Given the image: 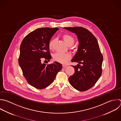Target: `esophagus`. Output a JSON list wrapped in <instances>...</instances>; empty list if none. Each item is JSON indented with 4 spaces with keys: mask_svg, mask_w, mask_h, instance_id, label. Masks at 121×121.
I'll return each mask as SVG.
<instances>
[{
    "mask_svg": "<svg viewBox=\"0 0 121 121\" xmlns=\"http://www.w3.org/2000/svg\"><path fill=\"white\" fill-rule=\"evenodd\" d=\"M67 67V66H66V65H62V69H64L66 68Z\"/></svg>",
    "mask_w": 121,
    "mask_h": 121,
    "instance_id": "esophagus-1",
    "label": "esophagus"
}]
</instances>
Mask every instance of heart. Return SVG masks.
I'll return each instance as SVG.
<instances>
[{
    "mask_svg": "<svg viewBox=\"0 0 121 121\" xmlns=\"http://www.w3.org/2000/svg\"><path fill=\"white\" fill-rule=\"evenodd\" d=\"M63 39L64 40L68 46H72L75 43L74 38L70 35L65 34L62 36ZM54 43V40L52 39L49 43V47L50 49H52ZM53 60L58 62L62 64H65L70 59V55L69 53H63L57 52L54 54Z\"/></svg>",
    "mask_w": 121,
    "mask_h": 121,
    "instance_id": "1",
    "label": "heart"
}]
</instances>
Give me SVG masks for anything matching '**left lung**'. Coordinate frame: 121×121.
<instances>
[{"mask_svg": "<svg viewBox=\"0 0 121 121\" xmlns=\"http://www.w3.org/2000/svg\"><path fill=\"white\" fill-rule=\"evenodd\" d=\"M64 28L75 33L79 42L77 52L71 60V62L78 64L71 66L75 73L69 78V82L76 89L86 91L95 85L102 72L103 57L98 42L95 36L84 27Z\"/></svg>", "mask_w": 121, "mask_h": 121, "instance_id": "1", "label": "left lung"}]
</instances>
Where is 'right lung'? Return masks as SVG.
<instances>
[{
	"mask_svg": "<svg viewBox=\"0 0 121 121\" xmlns=\"http://www.w3.org/2000/svg\"><path fill=\"white\" fill-rule=\"evenodd\" d=\"M58 30L38 28L27 35L21 43L19 65L27 82L36 88L43 89L50 85L62 69L61 64L57 61L48 65L41 62L43 58L48 61L51 59L49 43Z\"/></svg>",
	"mask_w": 121,
	"mask_h": 121,
	"instance_id": "obj_1",
	"label": "right lung"
}]
</instances>
